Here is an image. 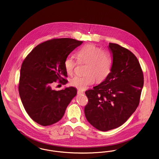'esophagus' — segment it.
Masks as SVG:
<instances>
[{"instance_id": "esophagus-1", "label": "esophagus", "mask_w": 159, "mask_h": 159, "mask_svg": "<svg viewBox=\"0 0 159 159\" xmlns=\"http://www.w3.org/2000/svg\"><path fill=\"white\" fill-rule=\"evenodd\" d=\"M77 93L79 94H84V92L81 91V90H78L77 91Z\"/></svg>"}]
</instances>
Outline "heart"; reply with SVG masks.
Segmentation results:
<instances>
[{
	"mask_svg": "<svg viewBox=\"0 0 159 159\" xmlns=\"http://www.w3.org/2000/svg\"><path fill=\"white\" fill-rule=\"evenodd\" d=\"M77 61L67 57L64 61V68L68 75H72L78 63L85 64L84 76H75L70 81L72 86L80 90H86L96 82L100 83L109 75L112 66V58L106 50L89 44L83 46L76 53Z\"/></svg>",
	"mask_w": 159,
	"mask_h": 159,
	"instance_id": "obj_1",
	"label": "heart"
}]
</instances>
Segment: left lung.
Here are the masks:
<instances>
[{"mask_svg":"<svg viewBox=\"0 0 159 159\" xmlns=\"http://www.w3.org/2000/svg\"><path fill=\"white\" fill-rule=\"evenodd\" d=\"M112 66L107 78L85 91L87 120L102 131L124 124L137 108L144 85L143 72L137 57L128 49L109 43Z\"/></svg>","mask_w":159,"mask_h":159,"instance_id":"left-lung-1","label":"left lung"}]
</instances>
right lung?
Instances as JSON below:
<instances>
[{
	"mask_svg": "<svg viewBox=\"0 0 159 159\" xmlns=\"http://www.w3.org/2000/svg\"><path fill=\"white\" fill-rule=\"evenodd\" d=\"M82 41L69 38L53 39L37 45L25 58L20 71L18 90L28 115L46 126L60 120L76 95L73 87L56 91L52 85L68 83L64 61Z\"/></svg>",
	"mask_w": 159,
	"mask_h": 159,
	"instance_id": "right-lung-1",
	"label": "right lung"
}]
</instances>
